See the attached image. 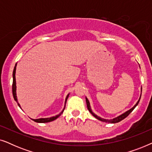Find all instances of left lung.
Returning a JSON list of instances; mask_svg holds the SVG:
<instances>
[{
  "instance_id": "left-lung-1",
  "label": "left lung",
  "mask_w": 152,
  "mask_h": 152,
  "mask_svg": "<svg viewBox=\"0 0 152 152\" xmlns=\"http://www.w3.org/2000/svg\"><path fill=\"white\" fill-rule=\"evenodd\" d=\"M139 101H140V99H139V100L138 101V102L136 104V105H135L134 107L132 108V109H131L130 110H129V111L125 112V113H124L122 114L121 115L118 116V117L115 118H113V119H112V120H106V119H103V118L99 117V116H97L96 115H95V113H93V111H91V107H90V103H89L88 99H87L86 97V104H87V108H88L89 112H90V113L92 114V115L94 116L95 118H96L97 119H98L99 120H101V121H103V122H109V123H116V122H119L121 121V120H124L125 118L127 117V116L129 115L131 113H132V111H133V110L135 109V107H136V106L138 105V104L139 103Z\"/></svg>"
}]
</instances>
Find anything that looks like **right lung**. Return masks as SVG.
Wrapping results in <instances>:
<instances>
[{
    "instance_id": "right-lung-1",
    "label": "right lung",
    "mask_w": 152,
    "mask_h": 152,
    "mask_svg": "<svg viewBox=\"0 0 152 152\" xmlns=\"http://www.w3.org/2000/svg\"><path fill=\"white\" fill-rule=\"evenodd\" d=\"M16 66H15V67H14V71H13V83H12V94H13V97H14V100H15L16 102H17L18 107L20 108V104L18 103V102H17V97H16V78H15ZM68 96H69V94L67 95V97H66V98L65 107H66V101H67V99H68ZM64 109H65V108H64ZM64 110L61 112V113L59 114V115H56V116H54V117H51V118H40V119H36V120H34V121L36 122H39V123H45V122H49L53 121V120H55L57 119V118L59 117V116L61 115L62 113H63Z\"/></svg>"
}]
</instances>
